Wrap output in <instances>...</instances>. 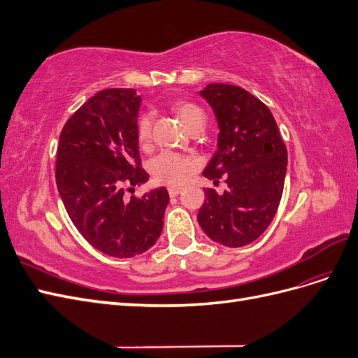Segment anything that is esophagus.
Here are the masks:
<instances>
[{"label": "esophagus", "instance_id": "obj_1", "mask_svg": "<svg viewBox=\"0 0 358 358\" xmlns=\"http://www.w3.org/2000/svg\"><path fill=\"white\" fill-rule=\"evenodd\" d=\"M182 189L180 188H176V187H171V188H169V194H170V197H176V196H179V192H180Z\"/></svg>", "mask_w": 358, "mask_h": 358}]
</instances>
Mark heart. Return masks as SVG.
Returning a JSON list of instances; mask_svg holds the SVG:
<instances>
[{
    "label": "heart",
    "instance_id": "heart-1",
    "mask_svg": "<svg viewBox=\"0 0 358 358\" xmlns=\"http://www.w3.org/2000/svg\"><path fill=\"white\" fill-rule=\"evenodd\" d=\"M175 112L182 119L188 129L194 125L204 124V112L200 109L197 104L180 101L176 103ZM150 137H152V115H143L138 119L137 124V138L138 143L146 148L150 143ZM197 169V161L176 152H161L154 157L149 162V171L152 175L154 180L158 183H166V185H180L185 182L189 175H192Z\"/></svg>",
    "mask_w": 358,
    "mask_h": 358
}]
</instances>
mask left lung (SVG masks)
Returning <instances> with one entry per match:
<instances>
[{
  "label": "left lung",
  "mask_w": 358,
  "mask_h": 358,
  "mask_svg": "<svg viewBox=\"0 0 358 358\" xmlns=\"http://www.w3.org/2000/svg\"><path fill=\"white\" fill-rule=\"evenodd\" d=\"M200 95L218 121V149L203 175L222 194L204 189L197 220L213 242L241 248L254 242L272 222L282 197L287 148L268 107L243 88L210 83Z\"/></svg>",
  "instance_id": "obj_1"
}]
</instances>
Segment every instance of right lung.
<instances>
[{
    "label": "right lung",
    "mask_w": 358,
    "mask_h": 358,
    "mask_svg": "<svg viewBox=\"0 0 358 358\" xmlns=\"http://www.w3.org/2000/svg\"><path fill=\"white\" fill-rule=\"evenodd\" d=\"M136 90L96 92L64 125L57 152V187L71 222L95 249L131 258L154 246L164 225L166 188L125 197L149 178L142 169Z\"/></svg>",
    "instance_id": "obj_1"
}]
</instances>
